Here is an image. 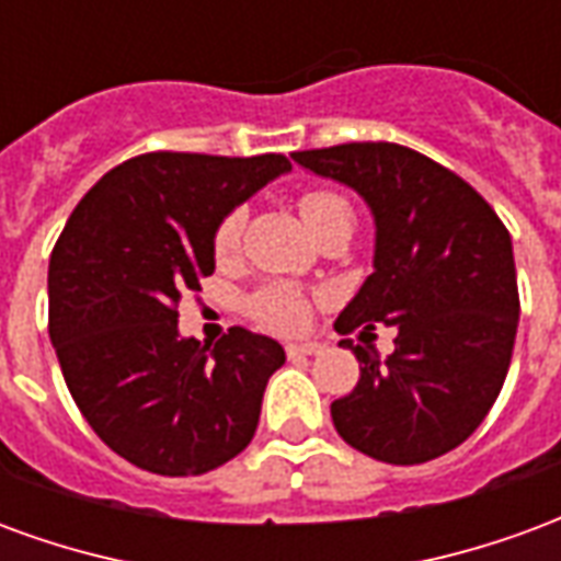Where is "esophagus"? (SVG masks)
Returning a JSON list of instances; mask_svg holds the SVG:
<instances>
[{"instance_id":"34e87169","label":"esophagus","mask_w":561,"mask_h":561,"mask_svg":"<svg viewBox=\"0 0 561 561\" xmlns=\"http://www.w3.org/2000/svg\"><path fill=\"white\" fill-rule=\"evenodd\" d=\"M285 352L288 357H312V354H321V345L318 342H288Z\"/></svg>"}]
</instances>
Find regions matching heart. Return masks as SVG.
I'll return each instance as SVG.
<instances>
[{"label": "heart", "instance_id": "heart-1", "mask_svg": "<svg viewBox=\"0 0 561 561\" xmlns=\"http://www.w3.org/2000/svg\"><path fill=\"white\" fill-rule=\"evenodd\" d=\"M300 219L309 228L312 237L328 233L336 225H354V213L348 201L336 192H324V188H312L300 197ZM240 231H243V213L233 209L216 228L213 237V249L216 257H231L240 245ZM252 312H255L264 324L276 330H300L309 318V304L300 291H294L288 285H267L264 291L255 294L252 300Z\"/></svg>", "mask_w": 561, "mask_h": 561}]
</instances>
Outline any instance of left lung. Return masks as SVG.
<instances>
[{
	"label": "left lung",
	"mask_w": 561,
	"mask_h": 561,
	"mask_svg": "<svg viewBox=\"0 0 561 561\" xmlns=\"http://www.w3.org/2000/svg\"><path fill=\"white\" fill-rule=\"evenodd\" d=\"M291 159L357 192L376 225L373 273L336 330L397 328L388 357L342 340L360 381L330 405L336 433L393 466L442 457L481 426L505 385L519 321L511 233L457 173L400 144Z\"/></svg>",
	"instance_id": "8db88e82"
}]
</instances>
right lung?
I'll return each instance as SVG.
<instances>
[{
	"label": "right lung",
	"instance_id": "obj_1",
	"mask_svg": "<svg viewBox=\"0 0 561 561\" xmlns=\"http://www.w3.org/2000/svg\"><path fill=\"white\" fill-rule=\"evenodd\" d=\"M288 171L276 152H147L68 216L47 270L50 342L80 414L131 466L204 474L252 442L285 348L243 328L209 348L180 333L176 304L216 270L219 221Z\"/></svg>",
	"mask_w": 561,
	"mask_h": 561
}]
</instances>
